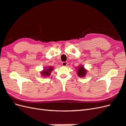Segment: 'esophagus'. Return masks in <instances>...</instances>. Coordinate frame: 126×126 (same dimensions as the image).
<instances>
[{
  "label": "esophagus",
  "mask_w": 126,
  "mask_h": 126,
  "mask_svg": "<svg viewBox=\"0 0 126 126\" xmlns=\"http://www.w3.org/2000/svg\"><path fill=\"white\" fill-rule=\"evenodd\" d=\"M67 62H66V61H65V62H63L62 63H61V65H62L63 66H66L67 65Z\"/></svg>",
  "instance_id": "esophagus-1"
}]
</instances>
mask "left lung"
<instances>
[{
    "mask_svg": "<svg viewBox=\"0 0 126 126\" xmlns=\"http://www.w3.org/2000/svg\"><path fill=\"white\" fill-rule=\"evenodd\" d=\"M78 72H77V74L79 77H85L86 73H87V71L84 68V67L83 66H80V67H79L78 68Z\"/></svg>",
    "mask_w": 126,
    "mask_h": 126,
    "instance_id": "1",
    "label": "left lung"
}]
</instances>
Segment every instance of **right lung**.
<instances>
[{
	"label": "right lung",
	"mask_w": 126,
	"mask_h": 126,
	"mask_svg": "<svg viewBox=\"0 0 126 126\" xmlns=\"http://www.w3.org/2000/svg\"><path fill=\"white\" fill-rule=\"evenodd\" d=\"M53 69V67H47L45 68L43 71L41 72V74L42 75V76H44V77H48L51 75V72Z\"/></svg>",
	"instance_id": "obj_1"
}]
</instances>
